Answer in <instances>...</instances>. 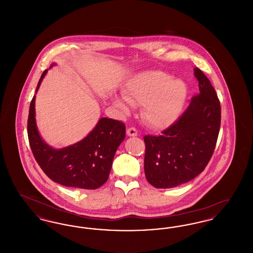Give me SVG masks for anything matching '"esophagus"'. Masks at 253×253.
<instances>
[{"label":"esophagus","mask_w":253,"mask_h":253,"mask_svg":"<svg viewBox=\"0 0 253 253\" xmlns=\"http://www.w3.org/2000/svg\"><path fill=\"white\" fill-rule=\"evenodd\" d=\"M127 134L129 136H136L137 135V130L135 128H133V127H131V128H129L127 130Z\"/></svg>","instance_id":"esophagus-1"}]
</instances>
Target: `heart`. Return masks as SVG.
<instances>
[{"label":"heart","mask_w":253,"mask_h":253,"mask_svg":"<svg viewBox=\"0 0 253 253\" xmlns=\"http://www.w3.org/2000/svg\"><path fill=\"white\" fill-rule=\"evenodd\" d=\"M187 85L171 80L165 72L156 70L141 73L128 83L124 96L130 103H142L145 121L155 128H164L174 121L187 96ZM118 105L124 108L121 99Z\"/></svg>","instance_id":"1"}]
</instances>
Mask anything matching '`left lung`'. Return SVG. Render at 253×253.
Masks as SVG:
<instances>
[{
  "mask_svg": "<svg viewBox=\"0 0 253 253\" xmlns=\"http://www.w3.org/2000/svg\"><path fill=\"white\" fill-rule=\"evenodd\" d=\"M199 94L160 135L144 136L145 175L157 189L187 183L204 170L216 146L221 106L216 92L199 68H194Z\"/></svg>",
  "mask_w": 253,
  "mask_h": 253,
  "instance_id": "left-lung-1",
  "label": "left lung"
}]
</instances>
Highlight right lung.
<instances>
[{
  "label": "right lung",
  "mask_w": 253,
  "mask_h": 253,
  "mask_svg": "<svg viewBox=\"0 0 253 253\" xmlns=\"http://www.w3.org/2000/svg\"><path fill=\"white\" fill-rule=\"evenodd\" d=\"M48 69L44 70L36 93ZM29 145L39 166L51 180L65 187L95 190L109 177L116 151L125 138L122 121L102 118L94 130L76 144L55 150L40 136L35 121V96L27 121Z\"/></svg>",
  "instance_id": "right-lung-1"
}]
</instances>
